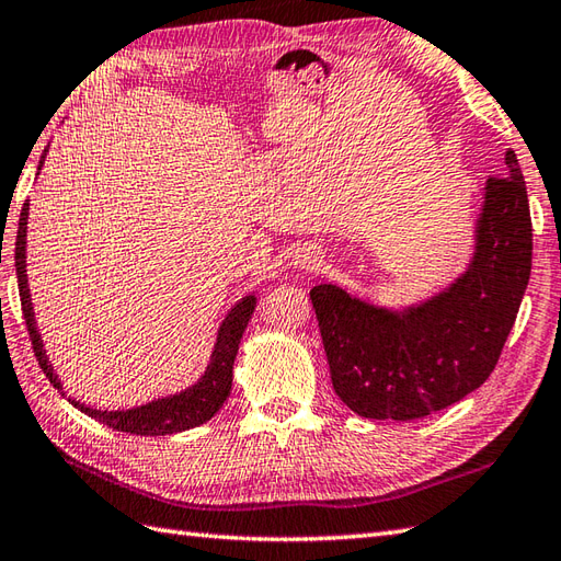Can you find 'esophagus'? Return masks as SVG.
<instances>
[{"instance_id": "34e87169", "label": "esophagus", "mask_w": 561, "mask_h": 561, "mask_svg": "<svg viewBox=\"0 0 561 561\" xmlns=\"http://www.w3.org/2000/svg\"><path fill=\"white\" fill-rule=\"evenodd\" d=\"M296 265H301V267H311V265H316V255H311V253H304V255L296 257Z\"/></svg>"}]
</instances>
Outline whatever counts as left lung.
Segmentation results:
<instances>
[{
  "label": "left lung",
  "instance_id": "obj_1",
  "mask_svg": "<svg viewBox=\"0 0 561 561\" xmlns=\"http://www.w3.org/2000/svg\"><path fill=\"white\" fill-rule=\"evenodd\" d=\"M533 262L528 190L514 151L506 175L486 178L474 253L448 289L402 311L311 289L332 388L366 420L410 422L480 388L499 362Z\"/></svg>",
  "mask_w": 561,
  "mask_h": 561
}]
</instances>
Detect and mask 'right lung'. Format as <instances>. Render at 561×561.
<instances>
[{"mask_svg": "<svg viewBox=\"0 0 561 561\" xmlns=\"http://www.w3.org/2000/svg\"><path fill=\"white\" fill-rule=\"evenodd\" d=\"M45 151L41 157V165L45 161ZM41 165H38V171H41ZM26 224H28V202L21 209L16 250H14L21 311H23V318H26V328H28V335L33 342L35 359H38L43 374L50 378V383L57 390H62V383L57 380V374L53 371V364H50V359H47V354L43 350L41 332H38V328H35V318H33L31 289H28V277H26ZM255 304H257L255 294H248L231 308L229 313H226L224 323L217 332V342H214V352H211V359L207 364V371L202 374V378L195 386H190L169 398L151 400L147 404H141V408H133V410L108 412V410H96V408H91V404H83L77 400H69V402L75 404L77 410H81L83 414H89L91 420L111 426V428H115V432L137 434V436L178 434V432H185V428H193V426L209 422L211 416L221 410V404L226 402V398H229V392H231L236 352H238V344H241V337L248 328V320L255 311Z\"/></svg>", "mask_w": 561, "mask_h": 561, "instance_id": "obj_1", "label": "right lung"}]
</instances>
